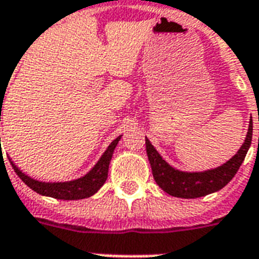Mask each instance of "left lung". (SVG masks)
<instances>
[{
  "label": "left lung",
  "instance_id": "left-lung-1",
  "mask_svg": "<svg viewBox=\"0 0 259 259\" xmlns=\"http://www.w3.org/2000/svg\"><path fill=\"white\" fill-rule=\"evenodd\" d=\"M251 138H253V119H250L245 142L242 144L237 154L223 165L204 172H183L175 169L160 156L148 138H145V144L152 173L158 187L166 193H169L170 196L195 199L217 192L233 180L251 145Z\"/></svg>",
  "mask_w": 259,
  "mask_h": 259
}]
</instances>
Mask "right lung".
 I'll list each match as a JSON object with an SVG mask.
<instances>
[{
    "mask_svg": "<svg viewBox=\"0 0 259 259\" xmlns=\"http://www.w3.org/2000/svg\"><path fill=\"white\" fill-rule=\"evenodd\" d=\"M122 136L117 137L109 148L102 154L99 161L94 165V168L86 173L83 177H79L76 180L71 181H60V183H46V181L34 180L25 173H22L17 166L12 162L14 168V172L17 173L18 177L25 183L29 188H32L34 192L40 193L42 196L55 197L60 200H79V199H86V197L93 196L94 193L99 191L102 185L105 184L109 173V165L113 157L114 149L117 146L118 141L121 140Z\"/></svg>",
    "mask_w": 259,
    "mask_h": 259,
    "instance_id": "1",
    "label": "right lung"
}]
</instances>
